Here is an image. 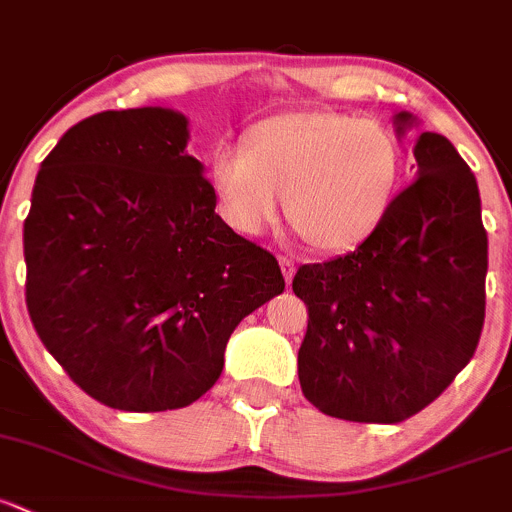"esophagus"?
<instances>
[{
  "mask_svg": "<svg viewBox=\"0 0 512 512\" xmlns=\"http://www.w3.org/2000/svg\"><path fill=\"white\" fill-rule=\"evenodd\" d=\"M279 267H282V274H284V282H292V277H294V272H297V265H294V260L292 257H287V255H279Z\"/></svg>",
  "mask_w": 512,
  "mask_h": 512,
  "instance_id": "esophagus-1",
  "label": "esophagus"
}]
</instances>
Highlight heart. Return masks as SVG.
I'll list each match as a JSON object with an SVG mask.
<instances>
[{
	"instance_id": "b5f03b06",
	"label": "heart",
	"mask_w": 512,
	"mask_h": 512,
	"mask_svg": "<svg viewBox=\"0 0 512 512\" xmlns=\"http://www.w3.org/2000/svg\"><path fill=\"white\" fill-rule=\"evenodd\" d=\"M400 139L343 112H287L257 122L242 147H218L211 186L235 233L257 238L287 215L316 250L343 252L380 228L402 181Z\"/></svg>"
}]
</instances>
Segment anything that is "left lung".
Wrapping results in <instances>:
<instances>
[{"label": "left lung", "instance_id": "1", "mask_svg": "<svg viewBox=\"0 0 512 512\" xmlns=\"http://www.w3.org/2000/svg\"><path fill=\"white\" fill-rule=\"evenodd\" d=\"M410 125V112L395 115L400 137ZM412 154L417 179L380 228L348 255L294 274L309 309L301 392L328 417H412L466 368L481 338L488 235L476 176L437 132L419 134Z\"/></svg>", "mask_w": 512, "mask_h": 512}]
</instances>
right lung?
<instances>
[{"mask_svg": "<svg viewBox=\"0 0 512 512\" xmlns=\"http://www.w3.org/2000/svg\"><path fill=\"white\" fill-rule=\"evenodd\" d=\"M186 144L181 112H98L58 139L31 193V324L112 410H179L206 395L235 326L284 289L274 255L215 213Z\"/></svg>", "mask_w": 512, "mask_h": 512, "instance_id": "right-lung-1", "label": "right lung"}]
</instances>
